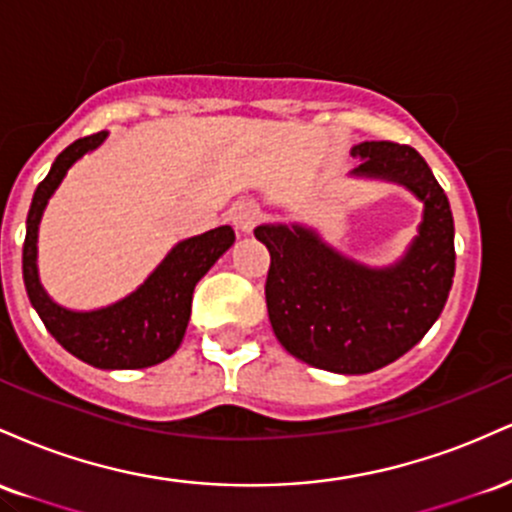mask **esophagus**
<instances>
[{"label": "esophagus", "mask_w": 512, "mask_h": 512, "mask_svg": "<svg viewBox=\"0 0 512 512\" xmlns=\"http://www.w3.org/2000/svg\"><path fill=\"white\" fill-rule=\"evenodd\" d=\"M231 221L240 233H250L257 226V221H260V207L255 202H250V199L238 202L231 211Z\"/></svg>", "instance_id": "esophagus-1"}]
</instances>
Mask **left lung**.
Here are the masks:
<instances>
[{
  "label": "left lung",
  "instance_id": "8db88e82",
  "mask_svg": "<svg viewBox=\"0 0 512 512\" xmlns=\"http://www.w3.org/2000/svg\"><path fill=\"white\" fill-rule=\"evenodd\" d=\"M356 175L407 185L424 199V221L404 260L368 269L293 226H257L267 245L264 284L272 330L291 356L332 373H370L424 339L443 313L455 276V223L443 187L416 149L363 142Z\"/></svg>",
  "mask_w": 512,
  "mask_h": 512
}]
</instances>
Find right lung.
Returning <instances> with one entry per match:
<instances>
[{
    "label": "right lung",
    "mask_w": 512,
    "mask_h": 512,
    "mask_svg": "<svg viewBox=\"0 0 512 512\" xmlns=\"http://www.w3.org/2000/svg\"><path fill=\"white\" fill-rule=\"evenodd\" d=\"M103 139L105 132L76 139L55 158L50 173L35 187L23 240V284L43 325L69 354L105 370L149 368L178 351L190 320L192 291L211 264L231 248L236 233L231 226H219L202 236L182 240L137 291L108 308L74 313L50 301L35 267L40 216L69 166L86 151L96 149Z\"/></svg>",
    "instance_id": "obj_1"
}]
</instances>
